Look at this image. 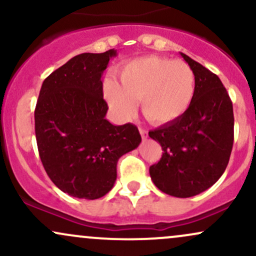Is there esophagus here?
Wrapping results in <instances>:
<instances>
[{"mask_svg":"<svg viewBox=\"0 0 256 256\" xmlns=\"http://www.w3.org/2000/svg\"><path fill=\"white\" fill-rule=\"evenodd\" d=\"M140 136H142L143 140H146V137H148V132H146V128H140Z\"/></svg>","mask_w":256,"mask_h":256,"instance_id":"esophagus-1","label":"esophagus"}]
</instances>
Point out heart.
<instances>
[{
    "label": "heart",
    "mask_w": 256,
    "mask_h": 256,
    "mask_svg": "<svg viewBox=\"0 0 256 256\" xmlns=\"http://www.w3.org/2000/svg\"><path fill=\"white\" fill-rule=\"evenodd\" d=\"M119 84L107 78L104 95L110 107L122 119L136 112V100L149 122L165 125L177 122L186 113L195 98L194 71L180 60L146 55L120 66Z\"/></svg>",
    "instance_id": "obj_1"
}]
</instances>
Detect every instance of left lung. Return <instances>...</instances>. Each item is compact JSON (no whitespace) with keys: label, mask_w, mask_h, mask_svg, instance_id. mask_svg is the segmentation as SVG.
<instances>
[{"label":"left lung","mask_w":256,"mask_h":256,"mask_svg":"<svg viewBox=\"0 0 256 256\" xmlns=\"http://www.w3.org/2000/svg\"><path fill=\"white\" fill-rule=\"evenodd\" d=\"M180 55L195 74V98L180 119L149 131L164 150L149 173L161 192L185 198L204 192L224 173L234 144V110L218 76Z\"/></svg>","instance_id":"8db88e82"}]
</instances>
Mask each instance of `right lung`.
<instances>
[{
  "label": "right lung",
  "instance_id": "1",
  "mask_svg": "<svg viewBox=\"0 0 256 256\" xmlns=\"http://www.w3.org/2000/svg\"><path fill=\"white\" fill-rule=\"evenodd\" d=\"M116 50L72 58L44 79L34 110V131L46 174L70 196L96 200L116 180L119 158L140 146L134 125L106 119L102 74Z\"/></svg>",
  "mask_w": 256,
  "mask_h": 256
}]
</instances>
